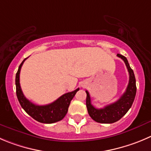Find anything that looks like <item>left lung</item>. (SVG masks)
Returning a JSON list of instances; mask_svg holds the SVG:
<instances>
[{
    "label": "left lung",
    "mask_w": 151,
    "mask_h": 151,
    "mask_svg": "<svg viewBox=\"0 0 151 151\" xmlns=\"http://www.w3.org/2000/svg\"><path fill=\"white\" fill-rule=\"evenodd\" d=\"M117 56L121 58L124 61L129 73L128 85L126 89V91L120 97L119 99L113 104L105 106L104 108L97 109L93 107V104H91L90 94L88 91L86 90L87 93L86 105H87V111L90 117L96 122L110 124L119 121L127 113L134 101L136 93V78H135L134 73L130 68V64L126 57L120 54H117Z\"/></svg>",
    "instance_id": "1"
}]
</instances>
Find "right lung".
Wrapping results in <instances>:
<instances>
[{
	"instance_id": "add662e5",
	"label": "right lung",
	"mask_w": 151,
	"mask_h": 151,
	"mask_svg": "<svg viewBox=\"0 0 151 151\" xmlns=\"http://www.w3.org/2000/svg\"><path fill=\"white\" fill-rule=\"evenodd\" d=\"M22 61L18 67V72L15 76V85H16V94L18 101L22 108L35 120L44 124H52L61 121L64 118L68 111L70 101L73 99L79 88L70 93L62 95L61 97L47 105H36L29 101L23 93L20 85V72L21 67L25 61Z\"/></svg>"
}]
</instances>
